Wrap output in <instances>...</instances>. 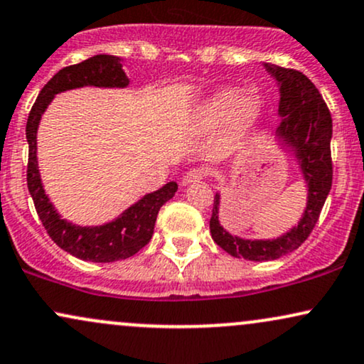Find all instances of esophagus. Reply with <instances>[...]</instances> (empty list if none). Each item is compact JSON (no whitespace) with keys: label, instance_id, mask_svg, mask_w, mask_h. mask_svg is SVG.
<instances>
[{"label":"esophagus","instance_id":"1","mask_svg":"<svg viewBox=\"0 0 364 364\" xmlns=\"http://www.w3.org/2000/svg\"><path fill=\"white\" fill-rule=\"evenodd\" d=\"M203 178H205L203 169H190L185 176H183L181 183H183V186H188V185H191V183L200 181V179H203Z\"/></svg>","mask_w":364,"mask_h":364}]
</instances>
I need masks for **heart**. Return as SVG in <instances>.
<instances>
[{"label":"heart","instance_id":"b5f03b06","mask_svg":"<svg viewBox=\"0 0 364 364\" xmlns=\"http://www.w3.org/2000/svg\"><path fill=\"white\" fill-rule=\"evenodd\" d=\"M261 117L259 93L252 87H225L210 96L196 115L200 129H212L225 120L227 142L234 144L256 125Z\"/></svg>","mask_w":364,"mask_h":364}]
</instances>
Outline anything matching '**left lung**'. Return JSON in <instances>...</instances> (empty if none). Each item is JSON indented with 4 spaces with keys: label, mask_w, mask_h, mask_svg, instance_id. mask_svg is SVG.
Segmentation results:
<instances>
[{
    "label": "left lung",
    "mask_w": 364,
    "mask_h": 364,
    "mask_svg": "<svg viewBox=\"0 0 364 364\" xmlns=\"http://www.w3.org/2000/svg\"><path fill=\"white\" fill-rule=\"evenodd\" d=\"M264 68L279 86L278 115L282 120L274 134L282 140V146L290 149L299 161L309 188V196L299 225L282 237L251 240L232 235L220 225V195H215L210 218V232L213 240L230 256L256 262L278 259L299 249L317 224L332 186V118L322 95L304 73L273 64H264Z\"/></svg>",
    "instance_id": "8db88e82"
}]
</instances>
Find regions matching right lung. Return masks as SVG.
Returning <instances> with one entry per match:
<instances>
[{
	"label": "right lung",
	"instance_id": "right-lung-1",
	"mask_svg": "<svg viewBox=\"0 0 364 364\" xmlns=\"http://www.w3.org/2000/svg\"><path fill=\"white\" fill-rule=\"evenodd\" d=\"M82 86L98 87H125L129 77L122 69L120 57L98 54L80 64L60 69L52 80L42 87L35 100L27 120L28 166L27 185L32 195L38 218L46 227L50 239L65 252L91 262H113L127 259L139 252L154 234L157 213L166 201L176 193V181L166 183L157 191L147 193L137 203L129 207L108 224L96 227H81L64 220L57 213L54 205L42 186L37 161V130L41 118L57 93L76 90Z\"/></svg>",
	"mask_w": 364,
	"mask_h": 364
}]
</instances>
